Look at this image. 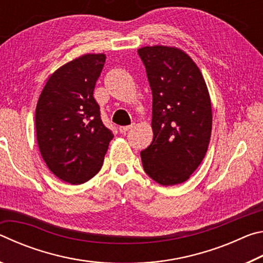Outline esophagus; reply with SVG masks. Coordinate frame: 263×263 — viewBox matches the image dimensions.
<instances>
[{
    "label": "esophagus",
    "instance_id": "34e87169",
    "mask_svg": "<svg viewBox=\"0 0 263 263\" xmlns=\"http://www.w3.org/2000/svg\"><path fill=\"white\" fill-rule=\"evenodd\" d=\"M133 127V125H127V126H121L119 127V131H121V133H123V135H125V133L128 131V130H131V128Z\"/></svg>",
    "mask_w": 263,
    "mask_h": 263
}]
</instances>
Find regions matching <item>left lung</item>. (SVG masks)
I'll return each instance as SVG.
<instances>
[{
	"label": "left lung",
	"instance_id": "1",
	"mask_svg": "<svg viewBox=\"0 0 263 263\" xmlns=\"http://www.w3.org/2000/svg\"><path fill=\"white\" fill-rule=\"evenodd\" d=\"M152 89L153 141L141 151L146 174L161 185L183 183L205 157L212 130L211 99L195 61L181 48L138 50Z\"/></svg>",
	"mask_w": 263,
	"mask_h": 263
}]
</instances>
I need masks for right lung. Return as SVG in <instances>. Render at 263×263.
Segmentation results:
<instances>
[{"label":"right lung","mask_w":263,"mask_h":263,"mask_svg":"<svg viewBox=\"0 0 263 263\" xmlns=\"http://www.w3.org/2000/svg\"><path fill=\"white\" fill-rule=\"evenodd\" d=\"M104 53H87L50 75L35 108V136L48 169L69 184H82L103 164L114 135L102 123L94 89Z\"/></svg>","instance_id":"right-lung-1"}]
</instances>
